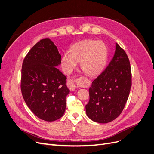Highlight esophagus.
Wrapping results in <instances>:
<instances>
[{"label":"esophagus","mask_w":154,"mask_h":154,"mask_svg":"<svg viewBox=\"0 0 154 154\" xmlns=\"http://www.w3.org/2000/svg\"><path fill=\"white\" fill-rule=\"evenodd\" d=\"M67 87H68V88L70 90L74 91V90H75L76 88V85H75V82H74L72 80H70V81H69L68 82H67Z\"/></svg>","instance_id":"obj_1"}]
</instances>
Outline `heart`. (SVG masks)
I'll use <instances>...</instances> for the list:
<instances>
[{
	"label": "heart",
	"mask_w": 154,
	"mask_h": 154,
	"mask_svg": "<svg viewBox=\"0 0 154 154\" xmlns=\"http://www.w3.org/2000/svg\"><path fill=\"white\" fill-rule=\"evenodd\" d=\"M61 60V66L66 75H71L80 62L83 71L94 77L102 72L107 60V48L102 41L85 40L73 44Z\"/></svg>",
	"instance_id": "b5f03b06"
}]
</instances>
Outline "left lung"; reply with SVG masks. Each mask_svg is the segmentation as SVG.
Here are the masks:
<instances>
[{
	"label": "left lung",
	"mask_w": 154,
	"mask_h": 154,
	"mask_svg": "<svg viewBox=\"0 0 154 154\" xmlns=\"http://www.w3.org/2000/svg\"><path fill=\"white\" fill-rule=\"evenodd\" d=\"M131 87L130 60L116 43L113 58L89 88L90 100L85 106L87 116L98 123L114 120L123 110Z\"/></svg>",
	"instance_id": "left-lung-1"
}]
</instances>
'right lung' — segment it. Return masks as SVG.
Instances as JSON below:
<instances>
[{
	"label": "right lung",
	"instance_id": "obj_1",
	"mask_svg": "<svg viewBox=\"0 0 154 154\" xmlns=\"http://www.w3.org/2000/svg\"><path fill=\"white\" fill-rule=\"evenodd\" d=\"M61 55L49 38L36 44L24 58L21 70V88L24 101L38 118L56 121L63 116L66 96L70 90L66 78L57 67Z\"/></svg>",
	"mask_w": 154,
	"mask_h": 154
}]
</instances>
